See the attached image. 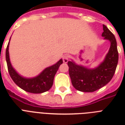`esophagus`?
<instances>
[{"label": "esophagus", "mask_w": 125, "mask_h": 125, "mask_svg": "<svg viewBox=\"0 0 125 125\" xmlns=\"http://www.w3.org/2000/svg\"><path fill=\"white\" fill-rule=\"evenodd\" d=\"M69 61V56L67 54H65L63 56V63H67Z\"/></svg>", "instance_id": "34e87169"}]
</instances>
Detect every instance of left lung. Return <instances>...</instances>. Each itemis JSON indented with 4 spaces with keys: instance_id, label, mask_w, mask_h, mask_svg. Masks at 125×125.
Instances as JSON below:
<instances>
[{
    "instance_id": "obj_1",
    "label": "left lung",
    "mask_w": 125,
    "mask_h": 125,
    "mask_svg": "<svg viewBox=\"0 0 125 125\" xmlns=\"http://www.w3.org/2000/svg\"><path fill=\"white\" fill-rule=\"evenodd\" d=\"M102 36L111 43L110 48L104 60L95 69L78 65L69 61V74L73 87L82 92H93L108 83L116 70L119 54L117 42L112 32L103 24Z\"/></svg>"
}]
</instances>
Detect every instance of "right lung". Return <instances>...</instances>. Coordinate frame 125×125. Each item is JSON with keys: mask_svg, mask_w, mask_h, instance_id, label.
<instances>
[{"mask_svg": "<svg viewBox=\"0 0 125 125\" xmlns=\"http://www.w3.org/2000/svg\"><path fill=\"white\" fill-rule=\"evenodd\" d=\"M9 42L6 51V60L9 74L13 82L24 91L32 93H42L49 91L52 86L54 78L59 67L63 63L61 59L52 66L47 67L38 76L32 78L22 77L15 71L11 64L9 56Z\"/></svg>", "mask_w": 125, "mask_h": 125, "instance_id": "obj_1", "label": "right lung"}]
</instances>
